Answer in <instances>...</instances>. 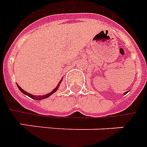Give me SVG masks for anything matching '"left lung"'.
Wrapping results in <instances>:
<instances>
[{
    "label": "left lung",
    "mask_w": 147,
    "mask_h": 147,
    "mask_svg": "<svg viewBox=\"0 0 147 147\" xmlns=\"http://www.w3.org/2000/svg\"><path fill=\"white\" fill-rule=\"evenodd\" d=\"M127 93H128V91H126V92H125V93L123 94H127Z\"/></svg>",
    "instance_id": "obj_1"
}]
</instances>
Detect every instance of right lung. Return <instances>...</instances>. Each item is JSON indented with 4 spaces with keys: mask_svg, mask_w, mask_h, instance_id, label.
I'll return each instance as SVG.
<instances>
[{
    "mask_svg": "<svg viewBox=\"0 0 147 147\" xmlns=\"http://www.w3.org/2000/svg\"><path fill=\"white\" fill-rule=\"evenodd\" d=\"M62 80H63V79H61V80H60V81H59V84H57V87H56V88H54L53 90H52V91H51V92H50V93L46 94H43V95H33V94H32L28 93L27 91H25V90H23L22 88H21V87H20V86L18 85V84H17V86H18V89H19V90H21V91H22V93L24 94H25V95L28 96V97H30L31 98L35 99V100H38V101H40V100H42V99H45V98H49V96L52 95V94H53V93H55V92H56V91H57V90H58V88H59V84H60V83L62 82Z\"/></svg>",
    "mask_w": 147,
    "mask_h": 147,
    "instance_id": "obj_1",
    "label": "right lung"
}]
</instances>
